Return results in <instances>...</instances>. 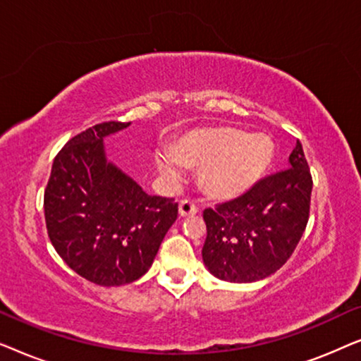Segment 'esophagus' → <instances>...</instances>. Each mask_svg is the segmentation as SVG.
<instances>
[{
    "mask_svg": "<svg viewBox=\"0 0 361 361\" xmlns=\"http://www.w3.org/2000/svg\"><path fill=\"white\" fill-rule=\"evenodd\" d=\"M199 212V207H197L192 200H180L179 202V214L182 216H189V215H195Z\"/></svg>",
    "mask_w": 361,
    "mask_h": 361,
    "instance_id": "34e87169",
    "label": "esophagus"
}]
</instances>
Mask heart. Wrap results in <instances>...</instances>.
Here are the masks:
<instances>
[{
	"mask_svg": "<svg viewBox=\"0 0 361 361\" xmlns=\"http://www.w3.org/2000/svg\"><path fill=\"white\" fill-rule=\"evenodd\" d=\"M274 147L263 135H246L236 128H204L187 133L171 149V159H159L167 176L179 174L175 164L199 169V185L207 195L230 200L243 195L273 162Z\"/></svg>",
	"mask_w": 361,
	"mask_h": 361,
	"instance_id": "obj_1",
	"label": "heart"
}]
</instances>
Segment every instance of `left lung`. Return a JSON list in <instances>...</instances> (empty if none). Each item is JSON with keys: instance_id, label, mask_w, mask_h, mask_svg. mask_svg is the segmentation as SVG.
Masks as SVG:
<instances>
[{"instance_id": "1", "label": "left lung", "mask_w": 361, "mask_h": 361, "mask_svg": "<svg viewBox=\"0 0 361 361\" xmlns=\"http://www.w3.org/2000/svg\"><path fill=\"white\" fill-rule=\"evenodd\" d=\"M312 176L298 140L289 169L259 180L238 199L204 210L202 258L216 278L255 283L294 253L309 221Z\"/></svg>"}]
</instances>
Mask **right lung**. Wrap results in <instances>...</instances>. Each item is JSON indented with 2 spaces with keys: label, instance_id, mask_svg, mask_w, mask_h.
Masks as SVG:
<instances>
[{
  "label": "right lung",
  "instance_id": "obj_1",
  "mask_svg": "<svg viewBox=\"0 0 361 361\" xmlns=\"http://www.w3.org/2000/svg\"><path fill=\"white\" fill-rule=\"evenodd\" d=\"M130 126L105 121L73 136L59 151L46 192L44 215L59 256L98 286H121L151 268L177 219L174 199L147 195L106 161L103 137Z\"/></svg>",
  "mask_w": 361,
  "mask_h": 361
}]
</instances>
